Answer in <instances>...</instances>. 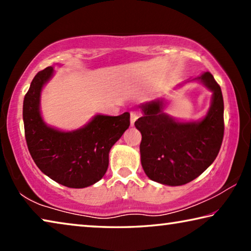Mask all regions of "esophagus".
<instances>
[{
  "instance_id": "1",
  "label": "esophagus",
  "mask_w": 251,
  "mask_h": 251,
  "mask_svg": "<svg viewBox=\"0 0 251 251\" xmlns=\"http://www.w3.org/2000/svg\"><path fill=\"white\" fill-rule=\"evenodd\" d=\"M137 118H138L137 112H135V110H131V112H130V125L131 126L134 125V123L136 122V120H137Z\"/></svg>"
}]
</instances>
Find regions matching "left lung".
I'll list each match as a JSON object with an SVG mask.
<instances>
[{
  "label": "left lung",
  "instance_id": "left-lung-1",
  "mask_svg": "<svg viewBox=\"0 0 251 251\" xmlns=\"http://www.w3.org/2000/svg\"><path fill=\"white\" fill-rule=\"evenodd\" d=\"M197 79L212 91L208 115L199 123H178L163 113L161 100L141 106L143 116L135 122L142 134V166L151 180L180 186L194 180L210 166L224 138L222 88L206 72Z\"/></svg>",
  "mask_w": 251,
  "mask_h": 251
}]
</instances>
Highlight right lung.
<instances>
[{
	"mask_svg": "<svg viewBox=\"0 0 251 251\" xmlns=\"http://www.w3.org/2000/svg\"><path fill=\"white\" fill-rule=\"evenodd\" d=\"M53 67L40 71L24 97L23 121L27 148L42 173L70 188H84L103 178L108 152L129 127V114L97 115L75 131L64 133L46 126L40 114V94Z\"/></svg>",
	"mask_w": 251,
	"mask_h": 251,
	"instance_id": "1",
	"label": "right lung"
}]
</instances>
